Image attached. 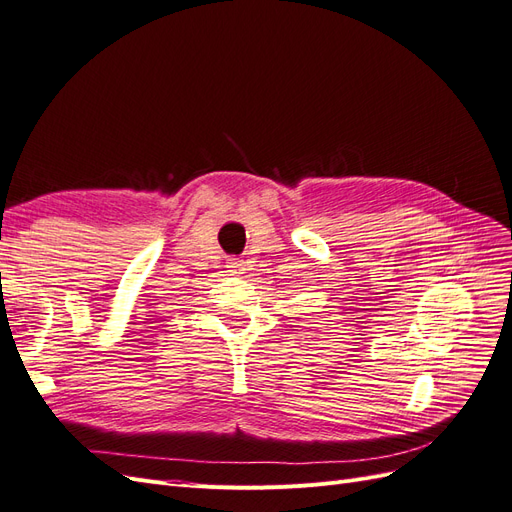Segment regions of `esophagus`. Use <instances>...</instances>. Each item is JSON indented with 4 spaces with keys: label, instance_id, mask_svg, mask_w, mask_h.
Masks as SVG:
<instances>
[{
    "label": "esophagus",
    "instance_id": "1",
    "mask_svg": "<svg viewBox=\"0 0 512 512\" xmlns=\"http://www.w3.org/2000/svg\"><path fill=\"white\" fill-rule=\"evenodd\" d=\"M226 269H228V273L230 275H237V273H243L245 271V262L243 260H239V258H232L228 265H226Z\"/></svg>",
    "mask_w": 512,
    "mask_h": 512
}]
</instances>
